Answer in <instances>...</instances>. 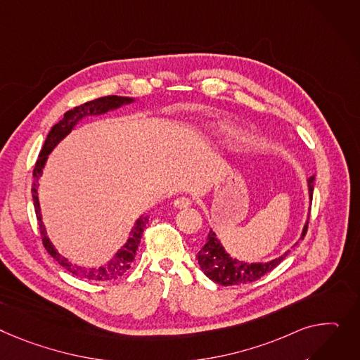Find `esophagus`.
Listing matches in <instances>:
<instances>
[{
  "label": "esophagus",
  "instance_id": "1",
  "mask_svg": "<svg viewBox=\"0 0 360 360\" xmlns=\"http://www.w3.org/2000/svg\"><path fill=\"white\" fill-rule=\"evenodd\" d=\"M191 204H193V200H191L189 197H179V198H176V200L174 201V205H175L176 208H186V207H189Z\"/></svg>",
  "mask_w": 360,
  "mask_h": 360
}]
</instances>
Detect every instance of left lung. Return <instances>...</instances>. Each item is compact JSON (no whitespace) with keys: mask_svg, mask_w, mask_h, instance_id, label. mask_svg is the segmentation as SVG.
<instances>
[{"mask_svg":"<svg viewBox=\"0 0 360 360\" xmlns=\"http://www.w3.org/2000/svg\"><path fill=\"white\" fill-rule=\"evenodd\" d=\"M308 189H309V198L313 200V191H314V176L308 179ZM308 229V221L302 230L301 238H304ZM290 253V250L285 255L266 262V263H245L237 259H233L230 255L226 253L224 248L221 246L220 240H217V236L212 230H210L207 243L198 252L197 259L198 265L201 266L202 272L215 283L231 286V285H242L250 283L265 274L275 269L279 263L285 259V256Z\"/></svg>","mask_w":360,"mask_h":360,"instance_id":"obj_1","label":"left lung"}]
</instances>
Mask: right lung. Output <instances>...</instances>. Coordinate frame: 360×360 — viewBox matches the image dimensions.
I'll return each mask as SVG.
<instances>
[{
	"label": "right lung",
	"instance_id": "1",
	"mask_svg": "<svg viewBox=\"0 0 360 360\" xmlns=\"http://www.w3.org/2000/svg\"><path fill=\"white\" fill-rule=\"evenodd\" d=\"M133 98H124V97H117V95H107V97H101L97 100L88 101L85 104H81L75 108H72L69 111L65 112L63 118L58 124H55L52 127V130L49 131L46 137L44 145L40 150V155L37 158V162L34 165L33 169V184H32V195H33V204H34V211H36V217H37V224L40 229V236H41V242L43 246L46 248V250L49 252V255L59 263L60 266H63L66 271H69L70 274H74L78 278L82 279H89V281H114L122 278L131 266V263L136 257V252L140 243V238L143 236V231L146 229V224L149 223L148 217H140L136 221L134 229L130 233V237L127 243L117 252V255L114 256V259L108 263L105 266H101L98 269H85L82 266L74 265L70 263L68 259H65L60 253L56 252V249L53 248V245L51 243L49 237L46 236V229L43 226L41 221V212H40V204H39V198H37V188H39V179L41 176L44 163L47 160V156L55 149V146L58 143L68 136L74 126L82 120L86 115H98V114H104L110 110L118 108L120 105L123 104H129L131 103Z\"/></svg>",
	"mask_w": 360,
	"mask_h": 360
}]
</instances>
